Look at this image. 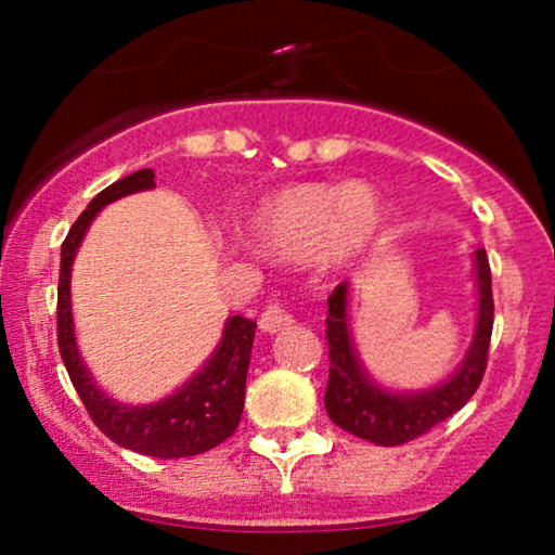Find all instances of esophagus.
Here are the masks:
<instances>
[{
  "mask_svg": "<svg viewBox=\"0 0 555 555\" xmlns=\"http://www.w3.org/2000/svg\"><path fill=\"white\" fill-rule=\"evenodd\" d=\"M291 323H295V318H293L291 310L283 306V302H272V306L264 308L262 315H260V328L268 331V333L283 331Z\"/></svg>",
  "mask_w": 555,
  "mask_h": 555,
  "instance_id": "1",
  "label": "esophagus"
}]
</instances>
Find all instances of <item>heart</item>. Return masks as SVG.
<instances>
[{"mask_svg":"<svg viewBox=\"0 0 555 555\" xmlns=\"http://www.w3.org/2000/svg\"><path fill=\"white\" fill-rule=\"evenodd\" d=\"M384 224V202L366 181L291 184L264 196L247 217L257 249L280 257L313 253L328 268L361 257Z\"/></svg>","mask_w":555,"mask_h":555,"instance_id":"b5f03b06","label":"heart"}]
</instances>
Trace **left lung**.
Here are the masks:
<instances>
[{
    "mask_svg": "<svg viewBox=\"0 0 555 555\" xmlns=\"http://www.w3.org/2000/svg\"><path fill=\"white\" fill-rule=\"evenodd\" d=\"M477 268V328L465 363L450 382L422 393H391L378 389L363 374L359 359L353 353L351 336H348L346 298L348 285L340 283L328 295V318H325V338H328L331 374L325 386V409L336 427L351 431L353 437L382 447H397L427 435L431 427L442 424L447 416L460 412L473 399L480 386L485 369H488V348L492 336V278L485 247L475 253Z\"/></svg>",
    "mask_w": 555,
    "mask_h": 555,
    "instance_id": "1",
    "label": "left lung"
}]
</instances>
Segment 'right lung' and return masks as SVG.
<instances>
[{"mask_svg": "<svg viewBox=\"0 0 555 555\" xmlns=\"http://www.w3.org/2000/svg\"><path fill=\"white\" fill-rule=\"evenodd\" d=\"M154 177V169H141L105 186L101 194L93 196L88 209L75 219L67 232L63 253H60L57 348L75 391L86 404L90 420L105 437L126 450L149 454V457L177 460L215 450L237 429L242 409H245V382L257 323L249 318L232 315L224 325L222 344L192 382L158 404L120 406L98 389L88 369L82 366L78 346H75L70 313V268L88 224L105 204L156 186Z\"/></svg>", "mask_w": 555, "mask_h": 555, "instance_id": "add662e5", "label": "right lung"}]
</instances>
